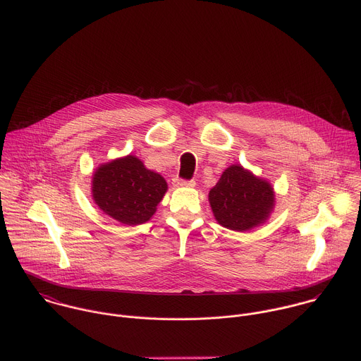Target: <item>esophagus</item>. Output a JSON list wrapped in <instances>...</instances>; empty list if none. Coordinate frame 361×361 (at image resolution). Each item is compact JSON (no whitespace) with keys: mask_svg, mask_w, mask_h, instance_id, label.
I'll return each mask as SVG.
<instances>
[{"mask_svg":"<svg viewBox=\"0 0 361 361\" xmlns=\"http://www.w3.org/2000/svg\"><path fill=\"white\" fill-rule=\"evenodd\" d=\"M173 184H174L176 187H194V185H195V181H194V180H185V178H178V177H176V178L173 180Z\"/></svg>","mask_w":361,"mask_h":361,"instance_id":"1","label":"esophagus"}]
</instances>
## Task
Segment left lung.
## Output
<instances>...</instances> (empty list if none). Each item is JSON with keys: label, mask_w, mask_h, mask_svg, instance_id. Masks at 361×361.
Returning a JSON list of instances; mask_svg holds the SVG:
<instances>
[{"label": "left lung", "mask_w": 361, "mask_h": 361, "mask_svg": "<svg viewBox=\"0 0 361 361\" xmlns=\"http://www.w3.org/2000/svg\"><path fill=\"white\" fill-rule=\"evenodd\" d=\"M209 200L216 220L235 231H245L267 220L274 205L271 185L241 166L228 167L210 190Z\"/></svg>", "instance_id": "left-lung-1"}]
</instances>
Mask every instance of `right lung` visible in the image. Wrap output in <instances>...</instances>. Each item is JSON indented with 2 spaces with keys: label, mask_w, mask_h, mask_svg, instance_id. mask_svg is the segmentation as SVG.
Segmentation results:
<instances>
[{
  "label": "right lung",
  "mask_w": 361,
  "mask_h": 361,
  "mask_svg": "<svg viewBox=\"0 0 361 361\" xmlns=\"http://www.w3.org/2000/svg\"><path fill=\"white\" fill-rule=\"evenodd\" d=\"M166 191V180L147 170L134 156L101 166L92 176L95 204L107 216L127 226L148 221Z\"/></svg>",
  "instance_id": "1"
}]
</instances>
